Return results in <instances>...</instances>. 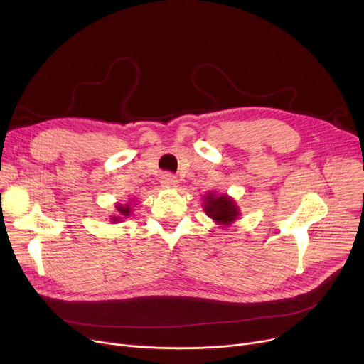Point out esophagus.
<instances>
[{"mask_svg": "<svg viewBox=\"0 0 364 364\" xmlns=\"http://www.w3.org/2000/svg\"><path fill=\"white\" fill-rule=\"evenodd\" d=\"M178 183H179V181L176 179V176L170 175V173H166L161 178V186L163 188H178Z\"/></svg>", "mask_w": 364, "mask_h": 364, "instance_id": "esophagus-1", "label": "esophagus"}]
</instances>
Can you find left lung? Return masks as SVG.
Returning <instances> with one entry per match:
<instances>
[{
	"label": "left lung",
	"instance_id": "1",
	"mask_svg": "<svg viewBox=\"0 0 364 364\" xmlns=\"http://www.w3.org/2000/svg\"><path fill=\"white\" fill-rule=\"evenodd\" d=\"M203 201L201 205L205 215L220 228L230 226L241 218V210L237 201L228 194H218L213 191L204 196Z\"/></svg>",
	"mask_w": 364,
	"mask_h": 364
}]
</instances>
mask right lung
<instances>
[{
	"mask_svg": "<svg viewBox=\"0 0 364 364\" xmlns=\"http://www.w3.org/2000/svg\"><path fill=\"white\" fill-rule=\"evenodd\" d=\"M132 201H134V198H131L126 204L117 203V204L114 205L116 213H114L113 216H110V222H112V223H120V222H123L126 218H129V216L132 215Z\"/></svg>",
	"mask_w": 364,
	"mask_h": 364,
	"instance_id": "obj_1",
	"label": "right lung"
}]
</instances>
